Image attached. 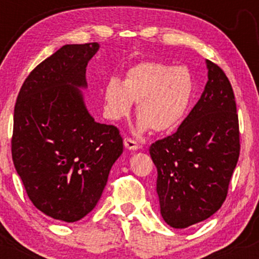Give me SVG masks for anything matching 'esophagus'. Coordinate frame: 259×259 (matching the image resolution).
Instances as JSON below:
<instances>
[{"mask_svg":"<svg viewBox=\"0 0 259 259\" xmlns=\"http://www.w3.org/2000/svg\"><path fill=\"white\" fill-rule=\"evenodd\" d=\"M124 146H125L126 150H129V151H136L140 148L138 142L134 141V140L129 139V138L124 139Z\"/></svg>","mask_w":259,"mask_h":259,"instance_id":"1","label":"esophagus"}]
</instances>
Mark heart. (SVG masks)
Returning <instances> with one entry per match:
<instances>
[{
    "label": "heart",
    "mask_w": 259,
    "mask_h": 259,
    "mask_svg": "<svg viewBox=\"0 0 259 259\" xmlns=\"http://www.w3.org/2000/svg\"><path fill=\"white\" fill-rule=\"evenodd\" d=\"M106 118L119 120L138 103L140 132L150 127L167 133L185 119L195 95V80L186 67L160 62H141L129 68L121 81L111 79L103 88Z\"/></svg>",
    "instance_id": "heart-1"
}]
</instances>
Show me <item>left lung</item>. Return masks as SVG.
Returning a JSON list of instances; mask_svg holds the SVG:
<instances>
[{"instance_id":"1","label":"left lung","mask_w":259,"mask_h":259,"mask_svg":"<svg viewBox=\"0 0 259 259\" xmlns=\"http://www.w3.org/2000/svg\"><path fill=\"white\" fill-rule=\"evenodd\" d=\"M208 81L177 133L151 145L160 214L184 229L213 215L228 194L240 154L239 118L230 81L206 59Z\"/></svg>"}]
</instances>
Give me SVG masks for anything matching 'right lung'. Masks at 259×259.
I'll return each mask as SVG.
<instances>
[{
	"label": "right lung",
	"mask_w": 259,
	"mask_h": 259,
	"mask_svg": "<svg viewBox=\"0 0 259 259\" xmlns=\"http://www.w3.org/2000/svg\"><path fill=\"white\" fill-rule=\"evenodd\" d=\"M99 50L62 46L29 74L14 107V167L32 204L57 221L78 222L94 209L123 153L119 130L95 121L82 94Z\"/></svg>",
	"instance_id": "1"
}]
</instances>
